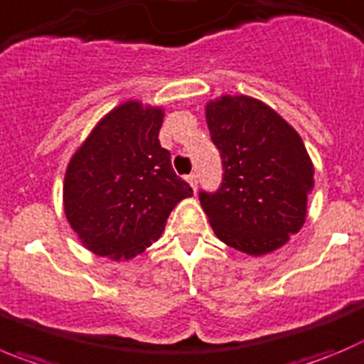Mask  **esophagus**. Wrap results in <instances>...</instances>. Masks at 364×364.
Here are the masks:
<instances>
[{
  "label": "esophagus",
  "mask_w": 364,
  "mask_h": 364,
  "mask_svg": "<svg viewBox=\"0 0 364 364\" xmlns=\"http://www.w3.org/2000/svg\"><path fill=\"white\" fill-rule=\"evenodd\" d=\"M188 182H189V186H191V188H193V191H196V188H198V176H196L195 173H193V175L188 176Z\"/></svg>",
  "instance_id": "esophagus-1"
}]
</instances>
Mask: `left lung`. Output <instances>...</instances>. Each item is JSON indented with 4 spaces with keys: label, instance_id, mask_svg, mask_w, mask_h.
<instances>
[{
    "label": "left lung",
    "instance_id": "1",
    "mask_svg": "<svg viewBox=\"0 0 364 364\" xmlns=\"http://www.w3.org/2000/svg\"><path fill=\"white\" fill-rule=\"evenodd\" d=\"M223 180L200 191L214 234L248 255L288 243L306 221L314 168L302 137L272 107L250 96H221L205 107Z\"/></svg>",
    "mask_w": 364,
    "mask_h": 364
}]
</instances>
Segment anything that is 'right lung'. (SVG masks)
<instances>
[{
  "mask_svg": "<svg viewBox=\"0 0 364 364\" xmlns=\"http://www.w3.org/2000/svg\"><path fill=\"white\" fill-rule=\"evenodd\" d=\"M164 110L127 102L110 110L69 161L64 213L82 245L114 261L161 237L169 213L193 196L159 143Z\"/></svg>",
  "mask_w": 364,
  "mask_h": 364,
  "instance_id": "obj_1",
  "label": "right lung"
}]
</instances>
